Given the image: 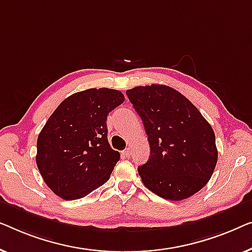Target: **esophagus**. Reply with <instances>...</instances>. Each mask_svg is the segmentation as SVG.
Masks as SVG:
<instances>
[{"label":"esophagus","instance_id":"1","mask_svg":"<svg viewBox=\"0 0 252 252\" xmlns=\"http://www.w3.org/2000/svg\"><path fill=\"white\" fill-rule=\"evenodd\" d=\"M131 154H132V150L131 148H126V151H123V155H126V157H130Z\"/></svg>","mask_w":252,"mask_h":252}]
</instances>
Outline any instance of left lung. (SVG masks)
Here are the masks:
<instances>
[{
  "instance_id": "1",
  "label": "left lung",
  "mask_w": 252,
  "mask_h": 252,
  "mask_svg": "<svg viewBox=\"0 0 252 252\" xmlns=\"http://www.w3.org/2000/svg\"><path fill=\"white\" fill-rule=\"evenodd\" d=\"M143 120L150 158L138 168L144 185L166 200L180 201L207 185L218 160L216 136L200 111L163 84L126 90Z\"/></svg>"
}]
</instances>
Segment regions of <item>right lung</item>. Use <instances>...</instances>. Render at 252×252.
Wrapping results in <instances>:
<instances>
[{"mask_svg":"<svg viewBox=\"0 0 252 252\" xmlns=\"http://www.w3.org/2000/svg\"><path fill=\"white\" fill-rule=\"evenodd\" d=\"M125 101L100 88L67 97L41 130L36 164L49 189L63 200L87 196L107 182L120 153L107 139V115Z\"/></svg>","mask_w":252,"mask_h":252,"instance_id":"obj_1","label":"right lung"}]
</instances>
